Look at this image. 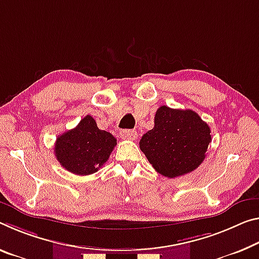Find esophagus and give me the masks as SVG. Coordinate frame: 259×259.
<instances>
[{
	"label": "esophagus",
	"instance_id": "esophagus-1",
	"mask_svg": "<svg viewBox=\"0 0 259 259\" xmlns=\"http://www.w3.org/2000/svg\"><path fill=\"white\" fill-rule=\"evenodd\" d=\"M120 136L122 139H126V141H135L137 138V133L134 130H122Z\"/></svg>",
	"mask_w": 259,
	"mask_h": 259
}]
</instances>
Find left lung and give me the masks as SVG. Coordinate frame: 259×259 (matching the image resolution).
<instances>
[{
    "instance_id": "8db88e82",
    "label": "left lung",
    "mask_w": 259,
    "mask_h": 259,
    "mask_svg": "<svg viewBox=\"0 0 259 259\" xmlns=\"http://www.w3.org/2000/svg\"><path fill=\"white\" fill-rule=\"evenodd\" d=\"M211 130L199 115L190 109L161 106L154 126L139 142V147L159 174L178 178L195 170L204 161Z\"/></svg>"
}]
</instances>
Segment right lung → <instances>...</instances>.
I'll return each mask as SVG.
<instances>
[{"label":"right lung","instance_id":"right-lung-1","mask_svg":"<svg viewBox=\"0 0 259 259\" xmlns=\"http://www.w3.org/2000/svg\"><path fill=\"white\" fill-rule=\"evenodd\" d=\"M116 145V138L97 126L91 115L80 120L76 128L56 138L54 152L57 161L76 175H90L107 161Z\"/></svg>","mask_w":259,"mask_h":259}]
</instances>
